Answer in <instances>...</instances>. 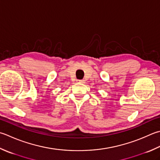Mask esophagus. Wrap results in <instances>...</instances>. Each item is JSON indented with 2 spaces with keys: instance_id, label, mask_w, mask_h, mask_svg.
<instances>
[{
  "instance_id": "esophagus-1",
  "label": "esophagus",
  "mask_w": 160,
  "mask_h": 160,
  "mask_svg": "<svg viewBox=\"0 0 160 160\" xmlns=\"http://www.w3.org/2000/svg\"><path fill=\"white\" fill-rule=\"evenodd\" d=\"M77 82H79V83H82V84H83V83H84V82H85V81H84V80H77Z\"/></svg>"
}]
</instances>
